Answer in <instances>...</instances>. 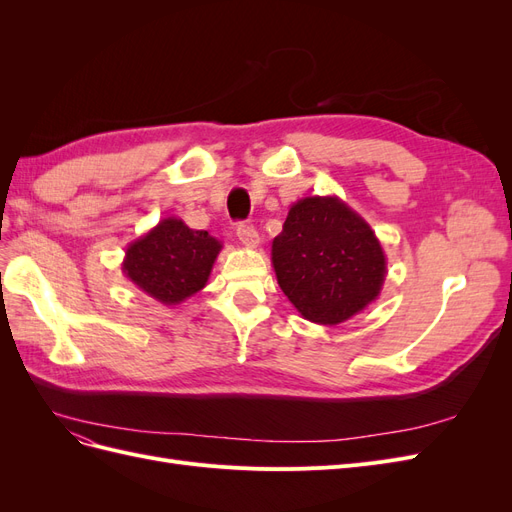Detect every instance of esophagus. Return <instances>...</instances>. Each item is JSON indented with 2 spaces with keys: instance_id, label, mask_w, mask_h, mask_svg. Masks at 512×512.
<instances>
[{
  "instance_id": "obj_1",
  "label": "esophagus",
  "mask_w": 512,
  "mask_h": 512,
  "mask_svg": "<svg viewBox=\"0 0 512 512\" xmlns=\"http://www.w3.org/2000/svg\"><path fill=\"white\" fill-rule=\"evenodd\" d=\"M237 237L245 247H258L260 245V235L252 224H239L237 226Z\"/></svg>"
}]
</instances>
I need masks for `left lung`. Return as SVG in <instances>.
<instances>
[{
  "label": "left lung",
  "mask_w": 512,
  "mask_h": 512,
  "mask_svg": "<svg viewBox=\"0 0 512 512\" xmlns=\"http://www.w3.org/2000/svg\"><path fill=\"white\" fill-rule=\"evenodd\" d=\"M277 284L297 312L333 327L380 297L386 256L376 232L337 196H307L273 239Z\"/></svg>",
  "instance_id": "1"
}]
</instances>
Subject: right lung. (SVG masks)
Segmentation results:
<instances>
[{
  "instance_id": "obj_1",
  "label": "right lung",
  "mask_w": 512,
  "mask_h": 512,
  "mask_svg": "<svg viewBox=\"0 0 512 512\" xmlns=\"http://www.w3.org/2000/svg\"><path fill=\"white\" fill-rule=\"evenodd\" d=\"M220 252L222 241L207 230H194L179 218H164L128 245L121 271L151 299L179 305L207 286Z\"/></svg>"
}]
</instances>
